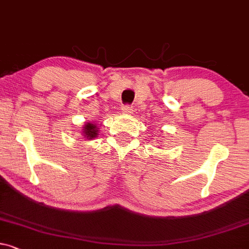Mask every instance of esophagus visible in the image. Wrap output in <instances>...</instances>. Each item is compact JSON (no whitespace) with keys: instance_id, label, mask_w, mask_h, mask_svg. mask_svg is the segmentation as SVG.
I'll use <instances>...</instances> for the list:
<instances>
[{"instance_id":"esophagus-1","label":"esophagus","mask_w":249,"mask_h":249,"mask_svg":"<svg viewBox=\"0 0 249 249\" xmlns=\"http://www.w3.org/2000/svg\"><path fill=\"white\" fill-rule=\"evenodd\" d=\"M122 112L125 113V114H129V113L133 112V107H131L130 105L122 106Z\"/></svg>"}]
</instances>
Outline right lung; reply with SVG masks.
Wrapping results in <instances>:
<instances>
[{"label": "right lung", "instance_id": "right-lung-1", "mask_svg": "<svg viewBox=\"0 0 249 249\" xmlns=\"http://www.w3.org/2000/svg\"><path fill=\"white\" fill-rule=\"evenodd\" d=\"M98 129H99V128H98L96 124H91V122H88V124H85L84 127H83L82 134L83 136H84V139L90 141V140L96 139L98 136V131H99Z\"/></svg>", "mask_w": 249, "mask_h": 249}]
</instances>
